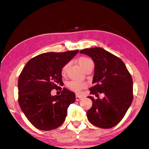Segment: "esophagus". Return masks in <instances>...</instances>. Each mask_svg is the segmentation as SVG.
Segmentation results:
<instances>
[{
	"label": "esophagus",
	"mask_w": 149,
	"mask_h": 149,
	"mask_svg": "<svg viewBox=\"0 0 149 149\" xmlns=\"http://www.w3.org/2000/svg\"><path fill=\"white\" fill-rule=\"evenodd\" d=\"M82 98H83V97H81V95H76V100L77 101L81 100Z\"/></svg>",
	"instance_id": "34e87169"
}]
</instances>
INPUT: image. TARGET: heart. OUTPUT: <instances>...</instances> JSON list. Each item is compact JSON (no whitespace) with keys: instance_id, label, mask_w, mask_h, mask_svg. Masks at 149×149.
Returning a JSON list of instances; mask_svg holds the SVG:
<instances>
[{"instance_id":"heart-1","label":"heart","mask_w":149,"mask_h":149,"mask_svg":"<svg viewBox=\"0 0 149 149\" xmlns=\"http://www.w3.org/2000/svg\"><path fill=\"white\" fill-rule=\"evenodd\" d=\"M78 63L79 64V66L84 70L86 66L89 65V64H93V62L92 60L89 58L81 57L78 60ZM67 67H68V64H66V65L64 66L63 68H62L61 74L62 76H64V75L65 74L66 69H67ZM86 86L87 85H86V84L85 83H82V82H78V81H70L69 83H68L67 84V87L68 89L75 92H80L82 89H85Z\"/></svg>"}]
</instances>
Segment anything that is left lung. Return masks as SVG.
<instances>
[{
    "mask_svg": "<svg viewBox=\"0 0 149 149\" xmlns=\"http://www.w3.org/2000/svg\"><path fill=\"white\" fill-rule=\"evenodd\" d=\"M89 56L95 64L93 84L90 94L92 107L87 111L89 121L101 128H110L119 123L126 114L133 100L132 77L122 60L105 49L95 47L80 51ZM103 93V99L98 94Z\"/></svg>",
    "mask_w": 149,
    "mask_h": 149,
    "instance_id": "left-lung-1",
    "label": "left lung"
}]
</instances>
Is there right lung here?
Here are the masks:
<instances>
[{
	"label": "right lung",
	"mask_w": 149,
	"mask_h": 149,
	"mask_svg": "<svg viewBox=\"0 0 149 149\" xmlns=\"http://www.w3.org/2000/svg\"><path fill=\"white\" fill-rule=\"evenodd\" d=\"M79 52L78 49L64 52H47L27 62L18 79L19 103L31 124L40 130L58 128L67 115L68 107L75 101V93L63 85L61 70ZM62 90L53 96L51 90Z\"/></svg>",
	"instance_id": "1"
}]
</instances>
